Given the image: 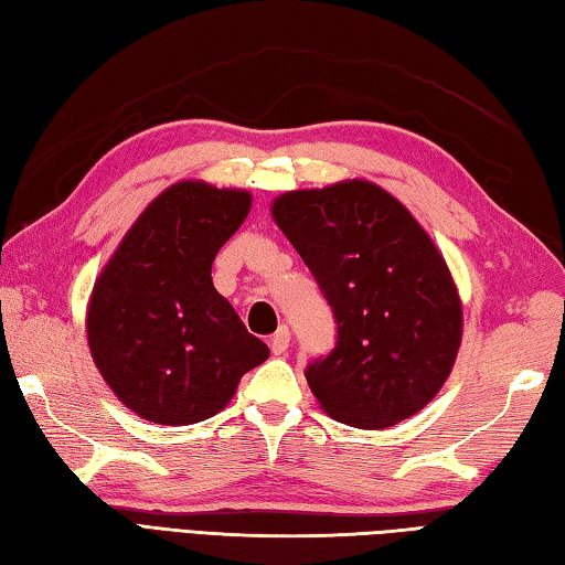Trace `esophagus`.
<instances>
[{"mask_svg":"<svg viewBox=\"0 0 565 565\" xmlns=\"http://www.w3.org/2000/svg\"><path fill=\"white\" fill-rule=\"evenodd\" d=\"M289 342H291V330L286 326H281L269 338V347H271L274 354H284L286 350H289Z\"/></svg>","mask_w":565,"mask_h":565,"instance_id":"1","label":"esophagus"}]
</instances>
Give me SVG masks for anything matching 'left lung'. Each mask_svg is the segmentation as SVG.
<instances>
[{
	"mask_svg": "<svg viewBox=\"0 0 565 565\" xmlns=\"http://www.w3.org/2000/svg\"><path fill=\"white\" fill-rule=\"evenodd\" d=\"M271 215L338 326L330 354L306 366L322 411L362 429L423 411L459 352L461 301L447 262L411 211L354 179L289 191Z\"/></svg>",
	"mask_w": 565,
	"mask_h": 565,
	"instance_id": "1",
	"label": "left lung"
}]
</instances>
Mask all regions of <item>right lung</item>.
I'll return each instance as SVG.
<instances>
[{"instance_id":"1","label":"right lung","mask_w":565,"mask_h":565,"mask_svg":"<svg viewBox=\"0 0 565 565\" xmlns=\"http://www.w3.org/2000/svg\"><path fill=\"white\" fill-rule=\"evenodd\" d=\"M249 203L239 189L170 186L140 213L94 284V364L118 401L150 423L213 417L239 379L269 356L211 279L215 255Z\"/></svg>"}]
</instances>
